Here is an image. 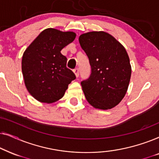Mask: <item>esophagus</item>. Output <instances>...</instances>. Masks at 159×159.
Masks as SVG:
<instances>
[{
  "instance_id": "1",
  "label": "esophagus",
  "mask_w": 159,
  "mask_h": 159,
  "mask_svg": "<svg viewBox=\"0 0 159 159\" xmlns=\"http://www.w3.org/2000/svg\"><path fill=\"white\" fill-rule=\"evenodd\" d=\"M74 73H75L76 77H79V69H74Z\"/></svg>"
}]
</instances>
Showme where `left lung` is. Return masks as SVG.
Here are the masks:
<instances>
[{
    "mask_svg": "<svg viewBox=\"0 0 159 159\" xmlns=\"http://www.w3.org/2000/svg\"><path fill=\"white\" fill-rule=\"evenodd\" d=\"M79 42L88 56L91 75L81 82L87 101L93 107H115L127 93L132 68L125 47L111 34L93 31L81 34Z\"/></svg>",
    "mask_w": 159,
    "mask_h": 159,
    "instance_id": "left-lung-1",
    "label": "left lung"
}]
</instances>
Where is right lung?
<instances>
[{
	"label": "right lung",
	"mask_w": 159,
	"mask_h": 159,
	"mask_svg": "<svg viewBox=\"0 0 159 159\" xmlns=\"http://www.w3.org/2000/svg\"><path fill=\"white\" fill-rule=\"evenodd\" d=\"M75 38L74 32L48 28L24 52L21 70L25 84L37 101L46 103L58 101L76 78L66 67V56L61 53Z\"/></svg>",
	"instance_id": "add662e5"
}]
</instances>
